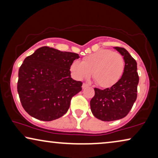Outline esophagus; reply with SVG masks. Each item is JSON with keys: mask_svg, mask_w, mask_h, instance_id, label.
Returning a JSON list of instances; mask_svg holds the SVG:
<instances>
[{"mask_svg": "<svg viewBox=\"0 0 158 158\" xmlns=\"http://www.w3.org/2000/svg\"><path fill=\"white\" fill-rule=\"evenodd\" d=\"M88 86H89V85H88L87 84H85V83H84L83 84H82V89H85V88L87 87Z\"/></svg>", "mask_w": 158, "mask_h": 158, "instance_id": "obj_1", "label": "esophagus"}]
</instances>
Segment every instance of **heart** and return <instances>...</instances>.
I'll list each match as a JSON object with an SVG mask.
<instances>
[{
	"label": "heart",
	"instance_id": "obj_1",
	"mask_svg": "<svg viewBox=\"0 0 158 158\" xmlns=\"http://www.w3.org/2000/svg\"><path fill=\"white\" fill-rule=\"evenodd\" d=\"M125 67L123 56L110 49H101L85 56L82 60H74L70 70L74 77L82 80L92 74L99 86L108 88L114 86L123 77Z\"/></svg>",
	"mask_w": 158,
	"mask_h": 158
}]
</instances>
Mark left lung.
<instances>
[{
	"instance_id": "left-lung-1",
	"label": "left lung",
	"mask_w": 158,
	"mask_h": 158,
	"mask_svg": "<svg viewBox=\"0 0 158 158\" xmlns=\"http://www.w3.org/2000/svg\"><path fill=\"white\" fill-rule=\"evenodd\" d=\"M123 56L124 72L114 86L105 89L94 88L95 94L90 101L92 114L102 121L110 122L126 117L137 99L139 77L137 62L125 48L114 47Z\"/></svg>"
}]
</instances>
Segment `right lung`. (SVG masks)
<instances>
[{
    "mask_svg": "<svg viewBox=\"0 0 158 158\" xmlns=\"http://www.w3.org/2000/svg\"><path fill=\"white\" fill-rule=\"evenodd\" d=\"M79 54L42 46L24 59L17 84L26 112L42 121L59 119L67 112L82 82L71 77L70 66Z\"/></svg>",
    "mask_w": 158,
    "mask_h": 158,
    "instance_id": "right-lung-1",
    "label": "right lung"
}]
</instances>
